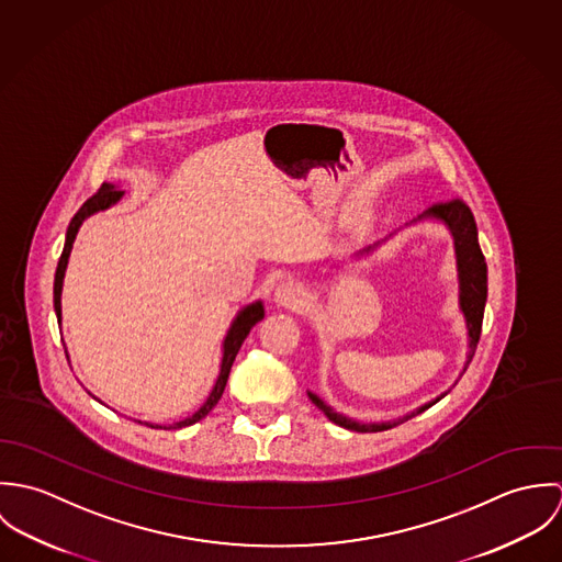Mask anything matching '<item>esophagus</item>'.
Instances as JSON below:
<instances>
[{
  "label": "esophagus",
  "instance_id": "1",
  "mask_svg": "<svg viewBox=\"0 0 562 562\" xmlns=\"http://www.w3.org/2000/svg\"><path fill=\"white\" fill-rule=\"evenodd\" d=\"M274 301H277V305H281V307L299 310V307L303 305V301H305V294H303V290H301L299 283H294V281H283V283H279L277 290H274Z\"/></svg>",
  "mask_w": 562,
  "mask_h": 562
}]
</instances>
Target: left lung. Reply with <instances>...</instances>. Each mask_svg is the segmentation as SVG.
Returning a JSON list of instances; mask_svg holds the SVG:
<instances>
[{"mask_svg": "<svg viewBox=\"0 0 562 562\" xmlns=\"http://www.w3.org/2000/svg\"><path fill=\"white\" fill-rule=\"evenodd\" d=\"M417 223H439V225H443L450 232L452 241H454L457 277H459V310H461V314L465 318V326H468V357H465L463 370L459 374V379H461L465 374L474 352H476V346H479V339H481L484 303H486V263H484V255H482L481 244H479L476 221H474L472 210L463 201L457 199V201H448V203H439V205L428 207L424 214L413 218L408 225H417ZM392 236L394 234H390L387 238H392ZM385 240L374 241V244H368V246L359 248L355 252V257H361V255H368V252L376 250ZM448 392H443L441 396H437V398H432V401L426 402V404H422V406H417V408H413L408 413H404L401 417L385 419V422H359L355 417H348V415L335 411L330 404L322 401L318 394H314V392H307V394H310L312 402L321 408L322 413L333 424H337L341 428H348V430H357V432H381V430L394 428V426H398L402 422L424 413L426 408L437 404L443 396H448Z\"/></svg>", "mask_w": 562, "mask_h": 562, "instance_id": "8db88e82", "label": "left lung"}]
</instances>
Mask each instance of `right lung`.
I'll use <instances>...</instances> for the list:
<instances>
[{"mask_svg": "<svg viewBox=\"0 0 562 562\" xmlns=\"http://www.w3.org/2000/svg\"><path fill=\"white\" fill-rule=\"evenodd\" d=\"M125 196V192L121 190V186L116 183H103L99 188V192L94 196H90L80 210L78 214L71 218L69 223V229H67V238H65V248H63V255H60V261H58V268H56V279H54V310H56V318L58 324H63V283H65V272H67V266H69V257H71V250H74V241L78 238V232H80L81 225L86 218H90L92 214L97 212H105L110 210L112 205H116L121 199ZM263 321V303L261 301H252L248 305H244L240 312L236 314V318L229 324L225 337H223V357H221V368H218V376H216V383L210 392V396L205 398V402L188 417L179 419V422H172L168 426H161V424H151V422H145V426H151V428H164V430H170V428H183V426H192L196 424L199 419H203L216 404L221 401L223 392H225V385H227V379H229V372H232V366L236 361V355L240 350L246 335L250 333V328L257 324V322ZM67 352V348H65ZM67 359H69V352H67ZM99 401V398H97ZM101 402V401H99ZM134 422H140V419H134ZM143 424V422H140Z\"/></svg>", "mask_w": 562, "mask_h": 562, "instance_id": "add662e5", "label": "right lung"}]
</instances>
